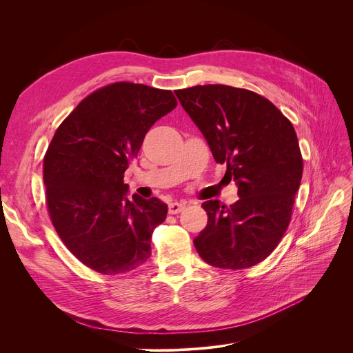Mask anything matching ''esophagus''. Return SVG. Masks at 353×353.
I'll list each match as a JSON object with an SVG mask.
<instances>
[{"label": "esophagus", "instance_id": "obj_1", "mask_svg": "<svg viewBox=\"0 0 353 353\" xmlns=\"http://www.w3.org/2000/svg\"><path fill=\"white\" fill-rule=\"evenodd\" d=\"M184 208H186V203H184V201H174V203H170V205H169V213H170V214H177V213H180L181 210H184Z\"/></svg>", "mask_w": 353, "mask_h": 353}]
</instances>
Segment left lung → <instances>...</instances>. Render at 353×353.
Listing matches in <instances>:
<instances>
[{"label": "left lung", "instance_id": "1", "mask_svg": "<svg viewBox=\"0 0 353 353\" xmlns=\"http://www.w3.org/2000/svg\"><path fill=\"white\" fill-rule=\"evenodd\" d=\"M186 113L205 136L216 163L237 184L230 206L208 200V226L193 240L206 263L246 269L279 245L292 217L303 160L292 123L268 99L223 84L176 90Z\"/></svg>", "mask_w": 353, "mask_h": 353}]
</instances>
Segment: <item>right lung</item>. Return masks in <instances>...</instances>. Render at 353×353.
Returning a JSON list of instances; mask_svg holds the SVG:
<instances>
[{
  "label": "right lung",
  "instance_id": "1",
  "mask_svg": "<svg viewBox=\"0 0 353 353\" xmlns=\"http://www.w3.org/2000/svg\"><path fill=\"white\" fill-rule=\"evenodd\" d=\"M176 105L170 90L114 83L91 92L55 132L44 157L48 213L87 268L121 274L150 257L167 205L139 194L128 200L124 172L150 127Z\"/></svg>",
  "mask_w": 353,
  "mask_h": 353
}]
</instances>
